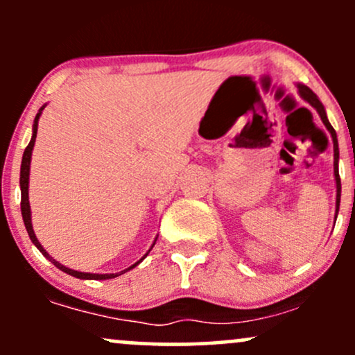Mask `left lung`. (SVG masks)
I'll use <instances>...</instances> for the list:
<instances>
[{"label":"left lung","instance_id":"left-lung-1","mask_svg":"<svg viewBox=\"0 0 355 355\" xmlns=\"http://www.w3.org/2000/svg\"><path fill=\"white\" fill-rule=\"evenodd\" d=\"M297 89H299V95L300 98L307 101L311 107L315 108V112L319 113L322 123L325 125V128L329 130V133H331L332 137V141H334V178H336V189H337V195H336V218H337V214H339V205H340V177H339V141H337V133L336 130L332 128V125L329 123V118H327V113H325V108L324 105H322V101L319 100V96L315 95V93L312 92L311 88L305 87L302 83H297L295 85Z\"/></svg>","mask_w":355,"mask_h":355}]
</instances>
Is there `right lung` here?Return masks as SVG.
<instances>
[{
	"label": "right lung",
	"instance_id": "1",
	"mask_svg": "<svg viewBox=\"0 0 355 355\" xmlns=\"http://www.w3.org/2000/svg\"><path fill=\"white\" fill-rule=\"evenodd\" d=\"M44 107H46V103H44L43 107L38 110V113H36V116H35V121H33V133H31V140H30V144H28L26 148H24L23 160H21V170H19V187H21V215H23L24 227H26L28 235H30L31 242L35 243V247L38 248V250L42 252V254H43L44 257H46L48 260H50V262L53 263V266L58 267L60 270H63V272H64V274L73 275V277H76V279H83V280H107V279H115V277L121 275V274H125V272L132 270L133 267H137L138 263H140L141 260H144L145 257L150 254V250H152V248H153L155 242H157V239H155L153 245L150 247V250L146 252V254H145L144 257H141V259L138 260V262L133 263V266H130L128 268H125V270L118 272V274H89V272L73 270V268H68V267L61 266L60 262H56V260L53 259V257H51L50 254H48L46 250H44L42 243H40V240L36 239V234H35V230H33V223H31V209H30V198H28V189H30V165H31V153H33V146H35V140H36V132H38V121H40V116H42V113H43Z\"/></svg>",
	"mask_w": 355,
	"mask_h": 355
}]
</instances>
